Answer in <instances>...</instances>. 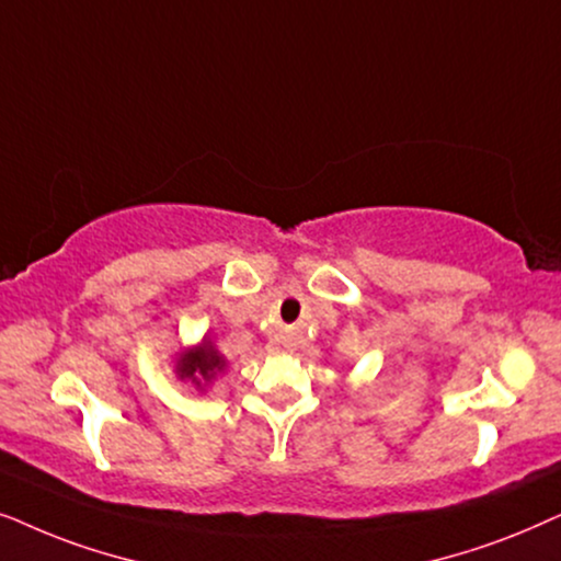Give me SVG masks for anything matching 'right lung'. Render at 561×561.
Masks as SVG:
<instances>
[{"instance_id":"right-lung-1","label":"right lung","mask_w":561,"mask_h":561,"mask_svg":"<svg viewBox=\"0 0 561 561\" xmlns=\"http://www.w3.org/2000/svg\"><path fill=\"white\" fill-rule=\"evenodd\" d=\"M228 369V358L220 354L210 335L174 354V375L179 382H190L197 392H207L222 371Z\"/></svg>"}]
</instances>
